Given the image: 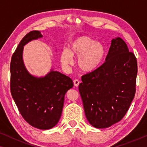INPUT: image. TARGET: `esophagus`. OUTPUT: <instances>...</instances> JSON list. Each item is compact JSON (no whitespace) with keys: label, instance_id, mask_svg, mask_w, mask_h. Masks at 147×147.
Instances as JSON below:
<instances>
[{"label":"esophagus","instance_id":"esophagus-1","mask_svg":"<svg viewBox=\"0 0 147 147\" xmlns=\"http://www.w3.org/2000/svg\"><path fill=\"white\" fill-rule=\"evenodd\" d=\"M80 83V82L79 80H74V86H76V87H78V86H79Z\"/></svg>","mask_w":147,"mask_h":147}]
</instances>
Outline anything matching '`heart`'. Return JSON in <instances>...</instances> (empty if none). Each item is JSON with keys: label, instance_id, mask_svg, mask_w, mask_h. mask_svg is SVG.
I'll use <instances>...</instances> for the list:
<instances>
[{"label": "heart", "instance_id": "obj_1", "mask_svg": "<svg viewBox=\"0 0 147 147\" xmlns=\"http://www.w3.org/2000/svg\"><path fill=\"white\" fill-rule=\"evenodd\" d=\"M106 47L100 42H96L89 36H80L70 43L69 50L61 53V63L65 66L73 64V57H78L77 65L84 72L95 70L106 55Z\"/></svg>", "mask_w": 147, "mask_h": 147}]
</instances>
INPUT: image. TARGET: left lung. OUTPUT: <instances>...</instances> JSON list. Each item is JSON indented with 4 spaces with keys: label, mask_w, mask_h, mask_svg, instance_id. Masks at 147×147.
Returning a JSON list of instances; mask_svg holds the SVG:
<instances>
[{
    "label": "left lung",
    "mask_w": 147,
    "mask_h": 147,
    "mask_svg": "<svg viewBox=\"0 0 147 147\" xmlns=\"http://www.w3.org/2000/svg\"><path fill=\"white\" fill-rule=\"evenodd\" d=\"M137 60L121 38L112 40L106 60L84 74L79 85L86 116L91 125L108 128L121 120L135 96Z\"/></svg>",
    "instance_id": "obj_1"
}]
</instances>
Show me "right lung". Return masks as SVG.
Instances as JSON below:
<instances>
[{
  "label": "right lung",
  "instance_id": "right-lung-1",
  "mask_svg": "<svg viewBox=\"0 0 147 147\" xmlns=\"http://www.w3.org/2000/svg\"><path fill=\"white\" fill-rule=\"evenodd\" d=\"M39 31H31L20 42L12 56L11 92L21 116L30 125L41 130L55 126L61 117L64 98L74 86L71 78L52 71L44 78L31 76L23 61V46L42 37Z\"/></svg>",
  "mask_w": 147,
  "mask_h": 147
}]
</instances>
